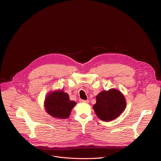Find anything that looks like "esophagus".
<instances>
[{
    "mask_svg": "<svg viewBox=\"0 0 161 161\" xmlns=\"http://www.w3.org/2000/svg\"><path fill=\"white\" fill-rule=\"evenodd\" d=\"M79 101H80V102H81V103H89V100H83V99H80Z\"/></svg>",
    "mask_w": 161,
    "mask_h": 161,
    "instance_id": "1",
    "label": "esophagus"
}]
</instances>
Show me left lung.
<instances>
[{"label": "left lung", "instance_id": "8db88e82", "mask_svg": "<svg viewBox=\"0 0 161 161\" xmlns=\"http://www.w3.org/2000/svg\"><path fill=\"white\" fill-rule=\"evenodd\" d=\"M125 107L124 96L115 89L104 91L98 94L96 96V103L93 106L97 116L105 121H110L118 118Z\"/></svg>", "mask_w": 161, "mask_h": 161}]
</instances>
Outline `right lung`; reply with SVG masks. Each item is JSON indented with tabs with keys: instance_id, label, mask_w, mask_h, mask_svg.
Returning a JSON list of instances; mask_svg holds the SVG:
<instances>
[{
	"instance_id": "obj_1",
	"label": "right lung",
	"mask_w": 161,
	"mask_h": 161,
	"mask_svg": "<svg viewBox=\"0 0 161 161\" xmlns=\"http://www.w3.org/2000/svg\"><path fill=\"white\" fill-rule=\"evenodd\" d=\"M75 105L76 102L70 101L68 94L62 91L51 93L44 103L47 112L58 119L67 118Z\"/></svg>"
}]
</instances>
